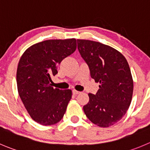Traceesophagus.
I'll return each mask as SVG.
<instances>
[{"label":"esophagus","instance_id":"34e87169","mask_svg":"<svg viewBox=\"0 0 150 150\" xmlns=\"http://www.w3.org/2000/svg\"><path fill=\"white\" fill-rule=\"evenodd\" d=\"M81 92L76 91V90H74V91H73V94H74V95H78V94H79Z\"/></svg>","mask_w":150,"mask_h":150}]
</instances>
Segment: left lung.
I'll list each match as a JSON object with an SVG mask.
<instances>
[{"mask_svg": "<svg viewBox=\"0 0 150 150\" xmlns=\"http://www.w3.org/2000/svg\"><path fill=\"white\" fill-rule=\"evenodd\" d=\"M78 50L99 83L96 94L89 93L84 112L92 123L108 127L123 118L132 97L133 80L126 58L115 48L101 42L77 40Z\"/></svg>", "mask_w": 150, "mask_h": 150, "instance_id": "left-lung-1", "label": "left lung"}]
</instances>
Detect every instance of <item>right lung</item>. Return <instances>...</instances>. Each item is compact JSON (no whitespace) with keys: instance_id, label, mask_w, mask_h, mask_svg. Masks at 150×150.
Instances as JSON below:
<instances>
[{"instance_id":"obj_1","label":"right lung","mask_w":150,"mask_h":150,"mask_svg":"<svg viewBox=\"0 0 150 150\" xmlns=\"http://www.w3.org/2000/svg\"><path fill=\"white\" fill-rule=\"evenodd\" d=\"M76 48L74 38L48 40L30 46L20 59L18 93L31 119L40 125H55L66 111L72 91L54 88L50 82L57 74V65Z\"/></svg>"}]
</instances>
